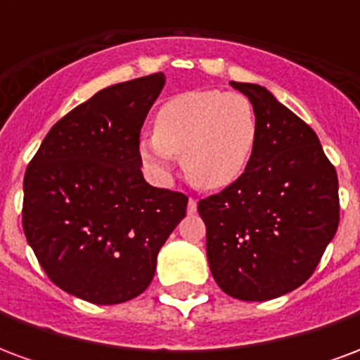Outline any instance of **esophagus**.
I'll return each mask as SVG.
<instances>
[{
	"label": "esophagus",
	"instance_id": "esophagus-1",
	"mask_svg": "<svg viewBox=\"0 0 360 360\" xmlns=\"http://www.w3.org/2000/svg\"><path fill=\"white\" fill-rule=\"evenodd\" d=\"M187 212H188V214H195V212H196V200H195V198H188Z\"/></svg>",
	"mask_w": 360,
	"mask_h": 360
}]
</instances>
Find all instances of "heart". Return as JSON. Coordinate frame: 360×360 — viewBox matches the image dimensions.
<instances>
[{
	"label": "heart",
	"instance_id": "heart-1",
	"mask_svg": "<svg viewBox=\"0 0 360 360\" xmlns=\"http://www.w3.org/2000/svg\"><path fill=\"white\" fill-rule=\"evenodd\" d=\"M258 141L257 111L247 96L193 90L158 110L154 134L141 141L142 160L158 173L181 156L183 172L196 187L216 191L241 177Z\"/></svg>",
	"mask_w": 360,
	"mask_h": 360
}]
</instances>
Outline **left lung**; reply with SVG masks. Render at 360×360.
<instances>
[{
	"label": "left lung",
	"instance_id": "1",
	"mask_svg": "<svg viewBox=\"0 0 360 360\" xmlns=\"http://www.w3.org/2000/svg\"><path fill=\"white\" fill-rule=\"evenodd\" d=\"M258 141L233 185L198 202L216 283L239 301H270L314 274L340 224L338 173L316 133L258 84Z\"/></svg>",
	"mask_w": 360,
	"mask_h": 360
}]
</instances>
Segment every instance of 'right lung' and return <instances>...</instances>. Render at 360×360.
I'll use <instances>...</instances> for the list:
<instances>
[{"instance_id": "add662e5", "label": "right lung", "mask_w": 360, "mask_h": 360, "mask_svg": "<svg viewBox=\"0 0 360 360\" xmlns=\"http://www.w3.org/2000/svg\"><path fill=\"white\" fill-rule=\"evenodd\" d=\"M165 79L96 92L51 127L25 173L22 229L48 278L94 304L141 295L187 195L142 177L141 129Z\"/></svg>"}]
</instances>
